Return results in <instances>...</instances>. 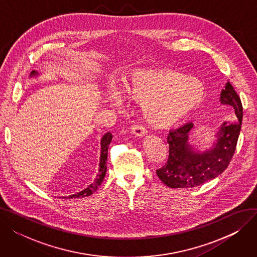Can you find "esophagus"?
Instances as JSON below:
<instances>
[{
  "mask_svg": "<svg viewBox=\"0 0 257 257\" xmlns=\"http://www.w3.org/2000/svg\"><path fill=\"white\" fill-rule=\"evenodd\" d=\"M131 133L138 138H142L146 134V129L141 125H133L131 127Z\"/></svg>",
  "mask_w": 257,
  "mask_h": 257,
  "instance_id": "obj_1",
  "label": "esophagus"
}]
</instances>
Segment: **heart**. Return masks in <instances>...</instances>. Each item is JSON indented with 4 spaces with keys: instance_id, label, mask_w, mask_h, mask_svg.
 Returning a JSON list of instances; mask_svg holds the SVG:
<instances>
[{
    "instance_id": "heart-1",
    "label": "heart",
    "mask_w": 257,
    "mask_h": 257,
    "mask_svg": "<svg viewBox=\"0 0 257 257\" xmlns=\"http://www.w3.org/2000/svg\"><path fill=\"white\" fill-rule=\"evenodd\" d=\"M120 91L133 103L142 104V115L156 129H168L190 115L205 98L200 80L167 69H144L130 73ZM108 102L119 107L123 99L115 91Z\"/></svg>"
}]
</instances>
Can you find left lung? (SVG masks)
I'll return each mask as SVG.
<instances>
[{"label": "left lung", "mask_w": 257, "mask_h": 257, "mask_svg": "<svg viewBox=\"0 0 257 257\" xmlns=\"http://www.w3.org/2000/svg\"><path fill=\"white\" fill-rule=\"evenodd\" d=\"M221 104L232 106L234 120L224 121L215 133V143L205 151H199L188 143L194 124L171 130L168 136L169 159L156 171L158 178L172 188H190L203 184L222 174L234 154L242 120V106L238 94L227 82L220 96Z\"/></svg>", "instance_id": "1"}]
</instances>
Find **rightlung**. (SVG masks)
<instances>
[{
	"label": "right lung",
	"instance_id": "right-lung-1",
	"mask_svg": "<svg viewBox=\"0 0 257 257\" xmlns=\"http://www.w3.org/2000/svg\"><path fill=\"white\" fill-rule=\"evenodd\" d=\"M39 73L36 71H32L30 74V77H36L38 76ZM112 140V134L110 132L105 133L102 140H101V155H100V164H99V173L97 174L96 179L94 181L88 185L86 188H84L83 191H81L77 194L67 196V197H62V198H84L87 196H90L91 194H93L98 190V187L101 185L102 181L104 180V177L106 175V171H107V153H108V148H109V145L111 143Z\"/></svg>",
	"mask_w": 257,
	"mask_h": 257
}]
</instances>
